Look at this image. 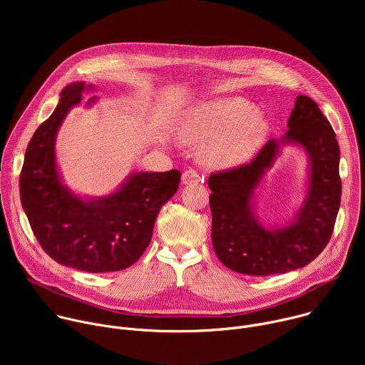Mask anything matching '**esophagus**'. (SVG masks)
I'll return each mask as SVG.
<instances>
[{"label":"esophagus","instance_id":"esophagus-1","mask_svg":"<svg viewBox=\"0 0 365 365\" xmlns=\"http://www.w3.org/2000/svg\"><path fill=\"white\" fill-rule=\"evenodd\" d=\"M197 182H203V178L199 175V172H196L193 169H187L186 172H183V175H182L183 185H193Z\"/></svg>","mask_w":365,"mask_h":365}]
</instances>
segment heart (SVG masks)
<instances>
[{"mask_svg": "<svg viewBox=\"0 0 365 365\" xmlns=\"http://www.w3.org/2000/svg\"><path fill=\"white\" fill-rule=\"evenodd\" d=\"M187 141H207L203 159L215 168L247 162L269 134L267 121L250 101L232 96L205 101L190 108L179 128Z\"/></svg>", "mask_w": 365, "mask_h": 365, "instance_id": "b5f03b06", "label": "heart"}]
</instances>
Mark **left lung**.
<instances>
[{
    "instance_id": "1",
    "label": "left lung",
    "mask_w": 365,
    "mask_h": 365,
    "mask_svg": "<svg viewBox=\"0 0 365 365\" xmlns=\"http://www.w3.org/2000/svg\"><path fill=\"white\" fill-rule=\"evenodd\" d=\"M289 131L270 140L255 159L237 169L214 173L212 245L221 263L248 276H270L309 264L327 247L341 205L339 145L317 102L299 95L287 121ZM287 145L308 155L304 202L283 226H264L257 218L255 190Z\"/></svg>"
}]
</instances>
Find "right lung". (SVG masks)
Segmentation results:
<instances>
[{
  "label": "right lung",
  "mask_w": 365,
  "mask_h": 365,
  "mask_svg": "<svg viewBox=\"0 0 365 365\" xmlns=\"http://www.w3.org/2000/svg\"><path fill=\"white\" fill-rule=\"evenodd\" d=\"M93 85L72 82L58 107L34 133L20 175V197L41 248L62 266L110 273L133 266L151 241L162 206L178 192L180 173L134 172L111 193L86 196L65 182L56 137L69 111ZM92 96L86 107L95 103Z\"/></svg>",
  "instance_id": "add662e5"
}]
</instances>
